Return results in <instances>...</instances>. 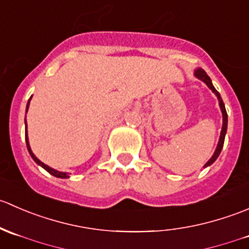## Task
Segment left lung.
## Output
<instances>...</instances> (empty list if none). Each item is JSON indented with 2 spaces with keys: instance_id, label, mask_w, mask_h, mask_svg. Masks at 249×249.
<instances>
[{
  "instance_id": "8db88e82",
  "label": "left lung",
  "mask_w": 249,
  "mask_h": 249,
  "mask_svg": "<svg viewBox=\"0 0 249 249\" xmlns=\"http://www.w3.org/2000/svg\"><path fill=\"white\" fill-rule=\"evenodd\" d=\"M194 76L197 78V79L202 80L203 83H205L206 85H207L208 88H210L211 90H212L213 94L217 96L218 99V102H219V107H220V110H222V115H223V125H222V131H220V136H219V141H218V144H217V148H215L214 153H213V155L211 157V159L208 160L207 162L205 164V166H203V169H206V167L211 166V165L213 164V162L217 160V158L219 157L220 152H222L223 149V145H224V140H225V135H227V129H228V114H227V110H225V106H224V102H223L222 97H220V94L219 92L215 90V88L213 87L212 84V80H211V78L207 76V73H206L205 71H203L202 69H196L194 71Z\"/></svg>"
}]
</instances>
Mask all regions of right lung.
Returning <instances> with one entry per match:
<instances>
[{
  "instance_id": "right-lung-1",
  "label": "right lung",
  "mask_w": 249,
  "mask_h": 249,
  "mask_svg": "<svg viewBox=\"0 0 249 249\" xmlns=\"http://www.w3.org/2000/svg\"><path fill=\"white\" fill-rule=\"evenodd\" d=\"M31 99H32V96L30 97L29 102H27V105H26V113H27V110H29L30 101H31ZM25 141H26L27 150H29L30 155H31V158H32V159L35 160V162H36L37 165H39V166H41V167H43V169L46 170V171L49 172L50 175L54 176V177H57V178H69V177H70V173H69V172H61V171H57V170H55V169H53V167L48 166V165L44 164V162H42L41 160H39L38 158H37L36 155L34 154V152H32V150H31V147H30L29 136H27V123H26V119H25Z\"/></svg>"
}]
</instances>
